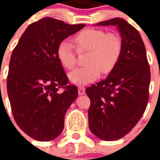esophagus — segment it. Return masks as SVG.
<instances>
[{
  "mask_svg": "<svg viewBox=\"0 0 160 160\" xmlns=\"http://www.w3.org/2000/svg\"><path fill=\"white\" fill-rule=\"evenodd\" d=\"M78 93H79V95H83V94L85 93V87H78Z\"/></svg>",
  "mask_w": 160,
  "mask_h": 160,
  "instance_id": "34e87169",
  "label": "esophagus"
}]
</instances>
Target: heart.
<instances>
[{
  "mask_svg": "<svg viewBox=\"0 0 160 160\" xmlns=\"http://www.w3.org/2000/svg\"><path fill=\"white\" fill-rule=\"evenodd\" d=\"M79 53L88 52L86 63L68 74L69 80L77 85L92 82L103 74L111 73L120 61L122 40L119 35L101 29H87L74 37ZM77 50L69 40H62L57 47V57L62 66L73 69L77 63Z\"/></svg>",
  "mask_w": 160,
  "mask_h": 160,
  "instance_id": "obj_1",
  "label": "heart"
}]
</instances>
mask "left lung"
I'll return each instance as SVG.
<instances>
[{
	"mask_svg": "<svg viewBox=\"0 0 160 160\" xmlns=\"http://www.w3.org/2000/svg\"><path fill=\"white\" fill-rule=\"evenodd\" d=\"M98 25L117 26L123 48L119 62L107 78L86 89L91 100L88 122L97 137L116 141L129 133L144 114L149 98L150 67L144 42L134 26L120 18Z\"/></svg>",
	"mask_w": 160,
	"mask_h": 160,
	"instance_id": "8db88e82",
	"label": "left lung"
}]
</instances>
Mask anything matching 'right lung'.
<instances>
[{
    "label": "right lung",
    "mask_w": 160,
    "mask_h": 160,
    "mask_svg": "<svg viewBox=\"0 0 160 160\" xmlns=\"http://www.w3.org/2000/svg\"><path fill=\"white\" fill-rule=\"evenodd\" d=\"M85 26L43 18L26 28L12 50L7 78L12 116L37 141H51L62 132L67 111L78 96L58 60L57 47Z\"/></svg>",
    "instance_id": "1"
}]
</instances>
